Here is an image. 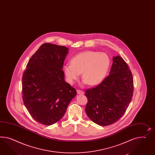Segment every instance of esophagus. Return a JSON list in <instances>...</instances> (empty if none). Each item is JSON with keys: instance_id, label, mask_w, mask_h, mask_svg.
<instances>
[{"instance_id": "34e87169", "label": "esophagus", "mask_w": 155, "mask_h": 155, "mask_svg": "<svg viewBox=\"0 0 155 155\" xmlns=\"http://www.w3.org/2000/svg\"><path fill=\"white\" fill-rule=\"evenodd\" d=\"M77 93L78 94H81V95H83L84 94V92L83 91H82V90H77Z\"/></svg>"}]
</instances>
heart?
Instances as JSON below:
<instances>
[{"label":"heart","mask_w":155,"mask_h":155,"mask_svg":"<svg viewBox=\"0 0 155 155\" xmlns=\"http://www.w3.org/2000/svg\"><path fill=\"white\" fill-rule=\"evenodd\" d=\"M110 60L104 52L87 51L75 55L63 70L69 83L78 80L82 73L84 82L91 86L100 84L109 70Z\"/></svg>","instance_id":"obj_1"}]
</instances>
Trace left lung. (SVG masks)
I'll list each match as a JSON object with an SVG mask.
<instances>
[{
	"label": "left lung",
	"mask_w": 155,
	"mask_h": 155,
	"mask_svg": "<svg viewBox=\"0 0 155 155\" xmlns=\"http://www.w3.org/2000/svg\"><path fill=\"white\" fill-rule=\"evenodd\" d=\"M133 90V78L129 67L121 56L113 57L109 75L96 87L86 90L88 100L86 113L99 125H112L125 112Z\"/></svg>",
	"instance_id": "left-lung-1"
}]
</instances>
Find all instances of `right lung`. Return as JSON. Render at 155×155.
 <instances>
[{
    "label": "right lung",
    "instance_id": "1",
    "mask_svg": "<svg viewBox=\"0 0 155 155\" xmlns=\"http://www.w3.org/2000/svg\"><path fill=\"white\" fill-rule=\"evenodd\" d=\"M65 46L44 43L31 56L22 79V100L31 116L51 125L64 116L77 91L64 80Z\"/></svg>",
    "mask_w": 155,
    "mask_h": 155
}]
</instances>
